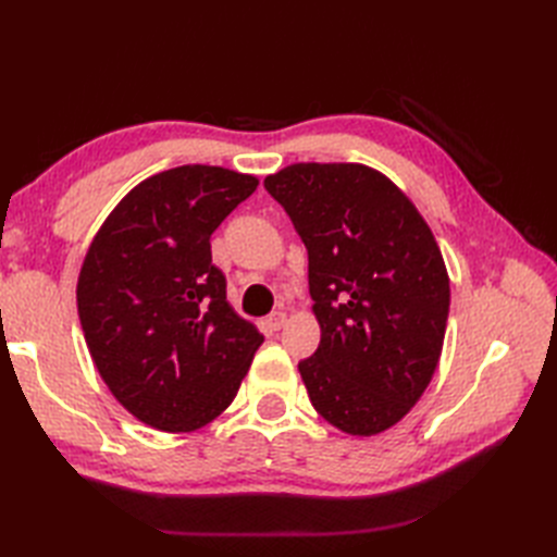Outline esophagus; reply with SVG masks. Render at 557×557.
<instances>
[{"mask_svg": "<svg viewBox=\"0 0 557 557\" xmlns=\"http://www.w3.org/2000/svg\"><path fill=\"white\" fill-rule=\"evenodd\" d=\"M283 325H285V313H281V311H276V313L264 318V327H267L269 332H278Z\"/></svg>", "mask_w": 557, "mask_h": 557, "instance_id": "obj_1", "label": "esophagus"}]
</instances>
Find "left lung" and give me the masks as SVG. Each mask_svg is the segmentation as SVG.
Instances as JSON below:
<instances>
[{"instance_id": "8db88e82", "label": "left lung", "mask_w": 557, "mask_h": 557, "mask_svg": "<svg viewBox=\"0 0 557 557\" xmlns=\"http://www.w3.org/2000/svg\"><path fill=\"white\" fill-rule=\"evenodd\" d=\"M264 188L309 250L320 344L299 362L313 409L352 436L397 425L440 362L450 283L425 218L358 162H297Z\"/></svg>"}]
</instances>
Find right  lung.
I'll list each match as a JSON object with an SVG mask.
<instances>
[{
  "instance_id": "1",
  "label": "right lung",
  "mask_w": 557,
  "mask_h": 557,
  "mask_svg": "<svg viewBox=\"0 0 557 557\" xmlns=\"http://www.w3.org/2000/svg\"><path fill=\"white\" fill-rule=\"evenodd\" d=\"M258 176L183 164L117 201L83 260L76 307L111 395L162 432L221 416L264 342L232 309L211 264V234L258 188Z\"/></svg>"
}]
</instances>
